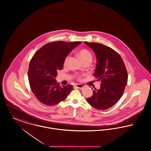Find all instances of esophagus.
<instances>
[{
	"label": "esophagus",
	"mask_w": 151,
	"mask_h": 151,
	"mask_svg": "<svg viewBox=\"0 0 151 151\" xmlns=\"http://www.w3.org/2000/svg\"><path fill=\"white\" fill-rule=\"evenodd\" d=\"M75 87L77 88H79V89H82L83 88H84L85 87L84 84H76L75 85Z\"/></svg>",
	"instance_id": "1"
}]
</instances>
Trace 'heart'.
Masks as SVG:
<instances>
[{"label":"heart","mask_w":151,"mask_h":151,"mask_svg":"<svg viewBox=\"0 0 151 151\" xmlns=\"http://www.w3.org/2000/svg\"><path fill=\"white\" fill-rule=\"evenodd\" d=\"M79 55L83 62H84L86 61H91L92 58H93L92 53H91V52L90 50H88L87 49H83L81 50L80 52H79ZM70 56H67L64 59V64L65 65H67V64L70 59ZM76 77L79 80H81L82 75L80 74H76Z\"/></svg>","instance_id":"obj_1"}]
</instances>
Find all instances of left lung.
<instances>
[{
  "label": "left lung",
  "mask_w": 151,
  "mask_h": 151,
  "mask_svg": "<svg viewBox=\"0 0 151 151\" xmlns=\"http://www.w3.org/2000/svg\"><path fill=\"white\" fill-rule=\"evenodd\" d=\"M85 43L95 53L97 63L93 76L101 82L100 89L95 88L86 100L96 109L106 110L122 97L128 82L127 70L121 56L112 48L99 43Z\"/></svg>",
  "instance_id": "8db88e82"
}]
</instances>
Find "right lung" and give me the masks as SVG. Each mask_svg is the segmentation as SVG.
Wrapping results in <instances>:
<instances>
[{
  "mask_svg": "<svg viewBox=\"0 0 151 151\" xmlns=\"http://www.w3.org/2000/svg\"><path fill=\"white\" fill-rule=\"evenodd\" d=\"M81 42H49L38 49L31 59L28 78L30 88L42 104L53 106L65 100L73 89L70 84L60 86L55 78L63 68L64 61Z\"/></svg>",
  "mask_w": 151,
  "mask_h": 151,
  "instance_id": "1",
  "label": "right lung"
}]
</instances>
